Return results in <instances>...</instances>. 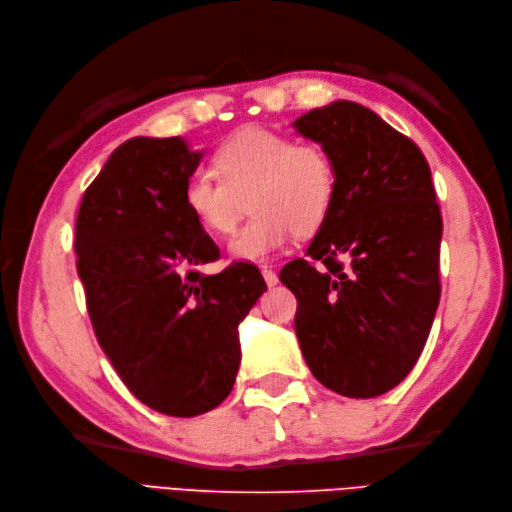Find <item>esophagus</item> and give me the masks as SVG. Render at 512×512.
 <instances>
[{
  "instance_id": "obj_1",
  "label": "esophagus",
  "mask_w": 512,
  "mask_h": 512,
  "mask_svg": "<svg viewBox=\"0 0 512 512\" xmlns=\"http://www.w3.org/2000/svg\"><path fill=\"white\" fill-rule=\"evenodd\" d=\"M260 273H262V277H265V282H267V286H269V288L277 284V275H275V271H273V269H269V267H262V269H260Z\"/></svg>"
}]
</instances>
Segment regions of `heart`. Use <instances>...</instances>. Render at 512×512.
I'll list each match as a JSON object with an SVG mask.
<instances>
[{
	"label": "heart",
	"mask_w": 512,
	"mask_h": 512,
	"mask_svg": "<svg viewBox=\"0 0 512 512\" xmlns=\"http://www.w3.org/2000/svg\"><path fill=\"white\" fill-rule=\"evenodd\" d=\"M218 177L196 173L183 188V205L209 235H230L245 200L254 213L228 243L232 260L265 262L288 243L292 230H318L335 200V170L324 151L297 145L265 128H245L215 151Z\"/></svg>",
	"instance_id": "heart-1"
}]
</instances>
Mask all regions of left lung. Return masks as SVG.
I'll return each mask as SVG.
<instances>
[{
    "instance_id": "obj_1",
    "label": "left lung",
    "mask_w": 512,
    "mask_h": 512,
    "mask_svg": "<svg viewBox=\"0 0 512 512\" xmlns=\"http://www.w3.org/2000/svg\"><path fill=\"white\" fill-rule=\"evenodd\" d=\"M292 128L335 170L333 207L309 260L280 271L299 301L294 331L318 382L346 397H378L416 365L440 303L442 215L431 170L408 136L350 100L314 108Z\"/></svg>"
}]
</instances>
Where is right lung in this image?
I'll list each match as a JSON object with an SVG mask.
<instances>
[{
	"instance_id": "obj_1",
	"label": "right lung",
	"mask_w": 512,
	"mask_h": 512,
	"mask_svg": "<svg viewBox=\"0 0 512 512\" xmlns=\"http://www.w3.org/2000/svg\"><path fill=\"white\" fill-rule=\"evenodd\" d=\"M181 136H134L89 185L76 218V269L98 342L145 406L168 416L218 408L239 363V324L267 290L235 262L218 275L196 267L218 245L183 205L203 160Z\"/></svg>"
}]
</instances>
